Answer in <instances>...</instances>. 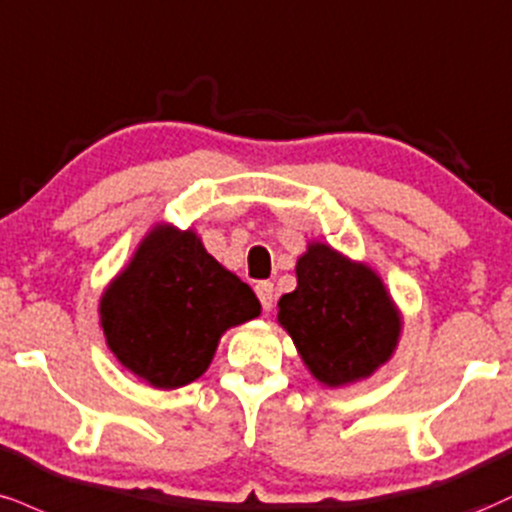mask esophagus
<instances>
[{
  "label": "esophagus",
  "mask_w": 512,
  "mask_h": 512,
  "mask_svg": "<svg viewBox=\"0 0 512 512\" xmlns=\"http://www.w3.org/2000/svg\"><path fill=\"white\" fill-rule=\"evenodd\" d=\"M255 293H257V298H260V303H262V310L264 312H269L274 307V283H269V281H260L255 286Z\"/></svg>",
  "instance_id": "1"
}]
</instances>
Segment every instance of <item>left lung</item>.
Listing matches in <instances>:
<instances>
[{"label": "left lung", "instance_id": "1", "mask_svg": "<svg viewBox=\"0 0 512 512\" xmlns=\"http://www.w3.org/2000/svg\"><path fill=\"white\" fill-rule=\"evenodd\" d=\"M295 276V291L279 300V324L312 377L336 389L372 377L389 362L403 324L374 269L331 245L310 243Z\"/></svg>", "mask_w": 512, "mask_h": 512}]
</instances>
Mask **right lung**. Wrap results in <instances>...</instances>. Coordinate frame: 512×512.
Segmentation results:
<instances>
[{"label": "right lung", "mask_w": 512, "mask_h": 512, "mask_svg": "<svg viewBox=\"0 0 512 512\" xmlns=\"http://www.w3.org/2000/svg\"><path fill=\"white\" fill-rule=\"evenodd\" d=\"M260 315L248 283L224 269L195 231L159 224L100 300L107 346L155 389L205 374L226 329Z\"/></svg>", "instance_id": "add662e5"}]
</instances>
